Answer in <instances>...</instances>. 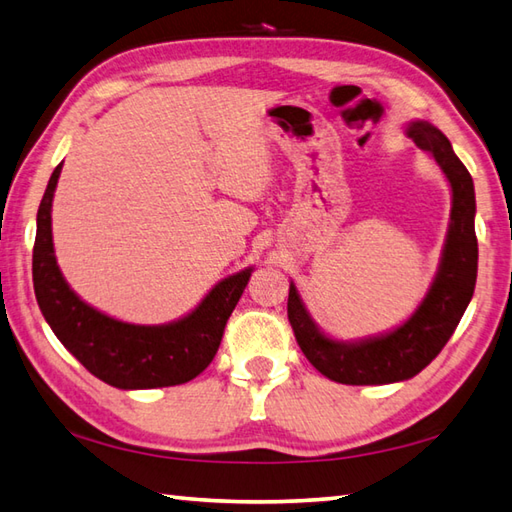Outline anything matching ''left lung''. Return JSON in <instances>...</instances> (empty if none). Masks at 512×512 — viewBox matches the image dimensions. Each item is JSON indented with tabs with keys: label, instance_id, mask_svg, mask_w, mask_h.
I'll return each mask as SVG.
<instances>
[{
	"label": "left lung",
	"instance_id": "left-lung-1",
	"mask_svg": "<svg viewBox=\"0 0 512 512\" xmlns=\"http://www.w3.org/2000/svg\"><path fill=\"white\" fill-rule=\"evenodd\" d=\"M406 134L417 148L433 154L453 190L442 263L422 305L387 336L347 344L320 333L302 305L296 285L289 287L287 316L302 353L322 375L340 384H389L413 378L444 349L475 291L477 236L471 174L448 139L431 123L413 121Z\"/></svg>",
	"mask_w": 512,
	"mask_h": 512
}]
</instances>
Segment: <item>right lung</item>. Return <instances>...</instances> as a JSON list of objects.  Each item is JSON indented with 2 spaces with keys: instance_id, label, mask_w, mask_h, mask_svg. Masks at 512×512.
Listing matches in <instances>:
<instances>
[{
  "instance_id": "obj_1",
  "label": "right lung",
  "mask_w": 512,
  "mask_h": 512,
  "mask_svg": "<svg viewBox=\"0 0 512 512\" xmlns=\"http://www.w3.org/2000/svg\"><path fill=\"white\" fill-rule=\"evenodd\" d=\"M61 165L41 198L33 249L35 296L50 329L83 367L110 387L156 389L194 380L214 360L252 267L221 280L192 314L170 325H128L101 314L68 287L52 249L50 210Z\"/></svg>"
}]
</instances>
